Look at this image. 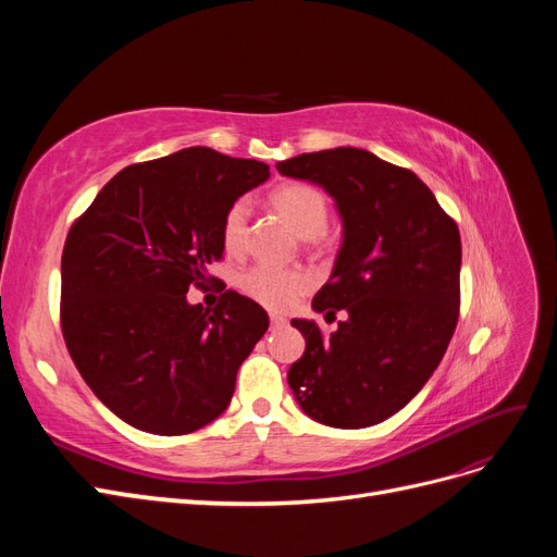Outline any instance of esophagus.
<instances>
[{"label":"esophagus","mask_w":557,"mask_h":557,"mask_svg":"<svg viewBox=\"0 0 557 557\" xmlns=\"http://www.w3.org/2000/svg\"><path fill=\"white\" fill-rule=\"evenodd\" d=\"M269 323H272V330H278V327H285V325H288V318H283V315H272V318H269Z\"/></svg>","instance_id":"obj_1"}]
</instances>
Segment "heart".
<instances>
[{"label":"heart","mask_w":557,"mask_h":557,"mask_svg":"<svg viewBox=\"0 0 557 557\" xmlns=\"http://www.w3.org/2000/svg\"><path fill=\"white\" fill-rule=\"evenodd\" d=\"M269 205L283 218L290 230L301 239L318 246L330 221V199L313 183L288 181L269 195ZM250 209L246 199L232 201L221 223L223 248L232 256H239L248 242ZM242 290L256 299L258 305L272 311H288L311 288V276L301 269H276L258 264L248 269L239 278Z\"/></svg>","instance_id":"obj_1"}]
</instances>
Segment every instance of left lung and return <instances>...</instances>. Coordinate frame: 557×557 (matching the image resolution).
<instances>
[{
  "label": "left lung",
  "mask_w": 557,
  "mask_h": 557,
  "mask_svg": "<svg viewBox=\"0 0 557 557\" xmlns=\"http://www.w3.org/2000/svg\"><path fill=\"white\" fill-rule=\"evenodd\" d=\"M276 170L323 185L344 221L334 272L311 307L346 318L332 334L293 320L307 350L288 383L318 423L376 425L428 383L458 325V225L413 172L362 148L301 153Z\"/></svg>",
  "instance_id": "1"
}]
</instances>
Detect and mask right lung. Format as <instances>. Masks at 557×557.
I'll return each mask as SVG.
<instances>
[{"instance_id": "obj_1", "label": "right lung", "mask_w": 557, "mask_h": 557, "mask_svg": "<svg viewBox=\"0 0 557 557\" xmlns=\"http://www.w3.org/2000/svg\"><path fill=\"white\" fill-rule=\"evenodd\" d=\"M267 178L264 162L183 148L117 172L66 234V350L99 401L132 428L188 434L227 409L269 318L234 290L213 311L188 305L185 293L223 258L227 207Z\"/></svg>"}]
</instances>
